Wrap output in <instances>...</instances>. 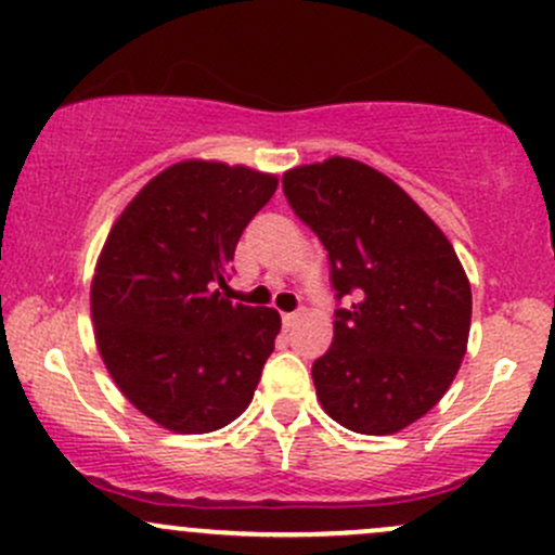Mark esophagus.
Instances as JSON below:
<instances>
[{
    "label": "esophagus",
    "mask_w": 555,
    "mask_h": 555,
    "mask_svg": "<svg viewBox=\"0 0 555 555\" xmlns=\"http://www.w3.org/2000/svg\"><path fill=\"white\" fill-rule=\"evenodd\" d=\"M300 319H302V310H295V313H284V315H282L284 326H287V328L297 326V321H300Z\"/></svg>",
    "instance_id": "esophagus-1"
}]
</instances>
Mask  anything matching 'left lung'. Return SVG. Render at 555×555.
Masks as SVG:
<instances>
[{
  "label": "left lung",
  "mask_w": 555,
  "mask_h": 555,
  "mask_svg": "<svg viewBox=\"0 0 555 555\" xmlns=\"http://www.w3.org/2000/svg\"><path fill=\"white\" fill-rule=\"evenodd\" d=\"M289 208L328 253L334 343L313 363L328 416L395 435L440 403L466 356L472 287L448 236L411 197L350 157L292 168Z\"/></svg>",
  "instance_id": "obj_1"
}]
</instances>
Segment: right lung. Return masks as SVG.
<instances>
[{"label": "right lung", "mask_w": 555, "mask_h": 555, "mask_svg": "<svg viewBox=\"0 0 555 555\" xmlns=\"http://www.w3.org/2000/svg\"><path fill=\"white\" fill-rule=\"evenodd\" d=\"M276 186L245 166L176 163L109 229L91 282L96 347L129 403L170 431H216L253 400L282 319L221 289Z\"/></svg>", "instance_id": "add662e5"}]
</instances>
